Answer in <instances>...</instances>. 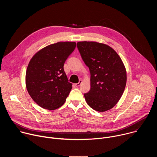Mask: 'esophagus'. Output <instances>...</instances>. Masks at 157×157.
<instances>
[{
    "mask_svg": "<svg viewBox=\"0 0 157 157\" xmlns=\"http://www.w3.org/2000/svg\"><path fill=\"white\" fill-rule=\"evenodd\" d=\"M82 83V80H80L79 81V82L78 83H76V84H75V86H76V87H78V86H79L80 85H81V84Z\"/></svg>",
    "mask_w": 157,
    "mask_h": 157,
    "instance_id": "esophagus-1",
    "label": "esophagus"
}]
</instances>
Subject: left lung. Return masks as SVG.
Segmentation results:
<instances>
[{"label": "left lung", "instance_id": "obj_1", "mask_svg": "<svg viewBox=\"0 0 157 157\" xmlns=\"http://www.w3.org/2000/svg\"><path fill=\"white\" fill-rule=\"evenodd\" d=\"M77 47L91 74V89L84 96L94 110L105 112L114 107L125 87L127 74L119 55L105 44L79 41Z\"/></svg>", "mask_w": 157, "mask_h": 157}]
</instances>
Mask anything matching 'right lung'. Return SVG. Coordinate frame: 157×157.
<instances>
[{"instance_id":"right-lung-1","label":"right lung","mask_w":157,"mask_h":157,"mask_svg":"<svg viewBox=\"0 0 157 157\" xmlns=\"http://www.w3.org/2000/svg\"><path fill=\"white\" fill-rule=\"evenodd\" d=\"M75 48V42H58L40 50L30 61L25 76L27 89L43 109H58L68 96L72 84L68 82L63 66Z\"/></svg>"}]
</instances>
